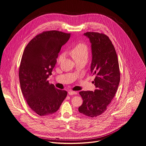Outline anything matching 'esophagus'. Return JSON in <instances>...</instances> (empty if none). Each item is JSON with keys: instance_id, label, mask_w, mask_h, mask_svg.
I'll return each instance as SVG.
<instances>
[{"instance_id": "obj_1", "label": "esophagus", "mask_w": 146, "mask_h": 146, "mask_svg": "<svg viewBox=\"0 0 146 146\" xmlns=\"http://www.w3.org/2000/svg\"><path fill=\"white\" fill-rule=\"evenodd\" d=\"M68 93H69V94L70 95H77V92L76 91H69L68 92Z\"/></svg>"}]
</instances>
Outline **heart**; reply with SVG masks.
<instances>
[{"label": "heart", "mask_w": 146, "mask_h": 146, "mask_svg": "<svg viewBox=\"0 0 146 146\" xmlns=\"http://www.w3.org/2000/svg\"><path fill=\"white\" fill-rule=\"evenodd\" d=\"M70 54L75 60L84 59L87 60L89 56V48L84 43H79L73 47L70 51ZM65 57V53L61 52L58 56L57 61L60 62Z\"/></svg>", "instance_id": "b5f03b06"}]
</instances>
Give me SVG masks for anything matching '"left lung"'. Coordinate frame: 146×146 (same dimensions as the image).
<instances>
[{"mask_svg":"<svg viewBox=\"0 0 146 146\" xmlns=\"http://www.w3.org/2000/svg\"><path fill=\"white\" fill-rule=\"evenodd\" d=\"M91 43V72L95 75L94 91H80L83 102L78 111L95 117L105 112L117 92L120 73L115 50L109 37L98 32H86Z\"/></svg>","mask_w":146,"mask_h":146,"instance_id":"1","label":"left lung"}]
</instances>
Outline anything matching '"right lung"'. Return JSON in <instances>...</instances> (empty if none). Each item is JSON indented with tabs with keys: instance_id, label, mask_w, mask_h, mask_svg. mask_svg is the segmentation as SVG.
<instances>
[{
	"instance_id": "obj_1",
	"label": "right lung",
	"mask_w": 146,
	"mask_h": 146,
	"mask_svg": "<svg viewBox=\"0 0 146 146\" xmlns=\"http://www.w3.org/2000/svg\"><path fill=\"white\" fill-rule=\"evenodd\" d=\"M70 33L57 31L44 32L26 46L19 69L21 89L30 108L40 116L55 113L68 92L56 89L47 80L56 63L62 46Z\"/></svg>"
}]
</instances>
